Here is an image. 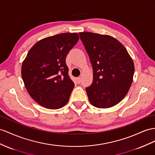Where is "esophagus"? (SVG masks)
I'll use <instances>...</instances> for the list:
<instances>
[{
  "label": "esophagus",
  "mask_w": 155,
  "mask_h": 155,
  "mask_svg": "<svg viewBox=\"0 0 155 155\" xmlns=\"http://www.w3.org/2000/svg\"><path fill=\"white\" fill-rule=\"evenodd\" d=\"M76 80H77V82L78 84H81V78L80 77L77 78Z\"/></svg>",
  "instance_id": "obj_1"
}]
</instances>
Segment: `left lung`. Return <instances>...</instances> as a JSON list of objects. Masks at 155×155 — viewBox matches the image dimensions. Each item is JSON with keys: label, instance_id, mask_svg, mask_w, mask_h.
I'll list each match as a JSON object with an SVG mask.
<instances>
[{"label": "left lung", "instance_id": "obj_1", "mask_svg": "<svg viewBox=\"0 0 155 155\" xmlns=\"http://www.w3.org/2000/svg\"><path fill=\"white\" fill-rule=\"evenodd\" d=\"M93 69L92 84L86 91L91 104L109 108L118 104L132 85L134 65L125 47L109 35L79 33Z\"/></svg>", "mask_w": 155, "mask_h": 155}]
</instances>
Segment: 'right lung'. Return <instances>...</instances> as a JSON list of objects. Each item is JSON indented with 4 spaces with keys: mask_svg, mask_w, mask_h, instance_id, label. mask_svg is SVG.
<instances>
[{
    "mask_svg": "<svg viewBox=\"0 0 155 155\" xmlns=\"http://www.w3.org/2000/svg\"><path fill=\"white\" fill-rule=\"evenodd\" d=\"M78 35L61 33L37 42L21 66L27 92L39 105L50 109L64 106L74 86L68 75L65 59L77 43Z\"/></svg>",
    "mask_w": 155,
    "mask_h": 155,
    "instance_id": "1",
    "label": "right lung"
}]
</instances>
